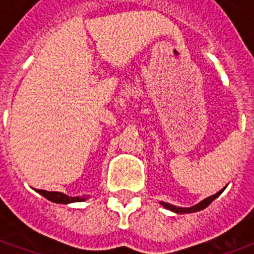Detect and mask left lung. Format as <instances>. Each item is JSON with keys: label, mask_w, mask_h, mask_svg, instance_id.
<instances>
[{"label": "left lung", "mask_w": 254, "mask_h": 254, "mask_svg": "<svg viewBox=\"0 0 254 254\" xmlns=\"http://www.w3.org/2000/svg\"><path fill=\"white\" fill-rule=\"evenodd\" d=\"M224 189V188H223ZM223 189L222 190H219L218 193H215V194H212V196L207 197V198H204L202 201H200L198 204H196V205H193V207H177V205H173V204H169V202H165V201H160V205L162 207H165L166 209H169V211H173V212L176 213H191V212H197V211H201V209H204V208H207L211 202L216 198V197H219L220 194H222V191H223Z\"/></svg>", "instance_id": "obj_1"}]
</instances>
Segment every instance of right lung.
<instances>
[{
    "label": "right lung",
    "mask_w": 254,
    "mask_h": 254,
    "mask_svg": "<svg viewBox=\"0 0 254 254\" xmlns=\"http://www.w3.org/2000/svg\"><path fill=\"white\" fill-rule=\"evenodd\" d=\"M39 194L50 200L53 202H57V204H70V202H78V201H85L88 196L83 197H70L65 194V193H61V191H47V190H36Z\"/></svg>",
    "instance_id": "obj_1"
}]
</instances>
